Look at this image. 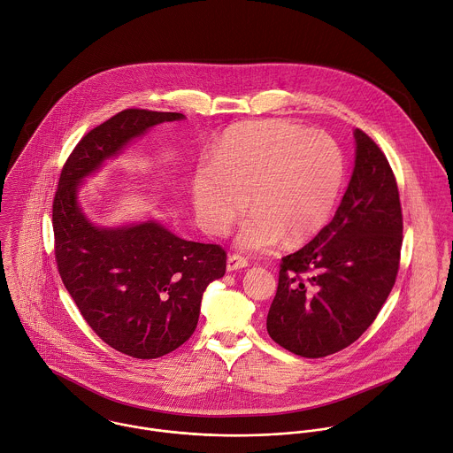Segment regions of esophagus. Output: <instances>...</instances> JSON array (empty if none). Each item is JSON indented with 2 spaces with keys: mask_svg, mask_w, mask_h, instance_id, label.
Instances as JSON below:
<instances>
[{
  "mask_svg": "<svg viewBox=\"0 0 453 453\" xmlns=\"http://www.w3.org/2000/svg\"><path fill=\"white\" fill-rule=\"evenodd\" d=\"M247 266H249V261H247L245 257H242V256H236V254H233V256H229V257H227V265H226L227 272L243 270V268H247Z\"/></svg>",
  "mask_w": 453,
  "mask_h": 453,
  "instance_id": "34e87169",
  "label": "esophagus"
}]
</instances>
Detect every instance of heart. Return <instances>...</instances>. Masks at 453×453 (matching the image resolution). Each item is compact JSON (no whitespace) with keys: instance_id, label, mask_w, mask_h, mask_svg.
<instances>
[{"instance_id":"obj_1","label":"heart","mask_w":453,"mask_h":453,"mask_svg":"<svg viewBox=\"0 0 453 453\" xmlns=\"http://www.w3.org/2000/svg\"><path fill=\"white\" fill-rule=\"evenodd\" d=\"M344 181L337 144L291 121H257L231 128L211 165L197 169L192 204L201 226L222 234L247 208L236 234L245 252H266L311 240L330 219Z\"/></svg>"}]
</instances>
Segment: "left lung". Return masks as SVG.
I'll return each instance as SVG.
<instances>
[{
	"instance_id": "1",
	"label": "left lung",
	"mask_w": 453,
	"mask_h": 453,
	"mask_svg": "<svg viewBox=\"0 0 453 453\" xmlns=\"http://www.w3.org/2000/svg\"><path fill=\"white\" fill-rule=\"evenodd\" d=\"M355 167L319 234L282 257L266 330L284 349L321 358L353 344L376 319L399 272L403 211L392 167L355 128Z\"/></svg>"
}]
</instances>
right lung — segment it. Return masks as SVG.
I'll return each mask as SVG.
<instances>
[{"instance_id": "1", "label": "right lung", "mask_w": 453, "mask_h": 453, "mask_svg": "<svg viewBox=\"0 0 453 453\" xmlns=\"http://www.w3.org/2000/svg\"><path fill=\"white\" fill-rule=\"evenodd\" d=\"M181 112L125 109L88 132L68 157L52 203L56 263L61 280L91 330L112 349L151 360L194 334L203 293L224 277L219 245L187 242L158 220L96 226L79 192L107 160Z\"/></svg>"}]
</instances>
